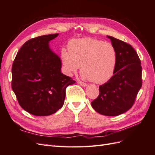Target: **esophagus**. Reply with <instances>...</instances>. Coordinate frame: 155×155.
I'll return each mask as SVG.
<instances>
[{
    "label": "esophagus",
    "instance_id": "obj_1",
    "mask_svg": "<svg viewBox=\"0 0 155 155\" xmlns=\"http://www.w3.org/2000/svg\"><path fill=\"white\" fill-rule=\"evenodd\" d=\"M78 84H80V85L82 86H84V87H85V86H87V84H86V83L83 82H81V81H78Z\"/></svg>",
    "mask_w": 155,
    "mask_h": 155
}]
</instances>
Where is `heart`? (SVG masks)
<instances>
[{
  "instance_id": "1",
  "label": "heart",
  "mask_w": 155,
  "mask_h": 155,
  "mask_svg": "<svg viewBox=\"0 0 155 155\" xmlns=\"http://www.w3.org/2000/svg\"><path fill=\"white\" fill-rule=\"evenodd\" d=\"M61 59L67 74L76 73L81 66L83 78L102 84L114 75L117 52L112 44L84 38L70 41L68 52L62 51Z\"/></svg>"
}]
</instances>
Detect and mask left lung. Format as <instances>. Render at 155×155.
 Masks as SVG:
<instances>
[{"label": "left lung", "instance_id": "1", "mask_svg": "<svg viewBox=\"0 0 155 155\" xmlns=\"http://www.w3.org/2000/svg\"><path fill=\"white\" fill-rule=\"evenodd\" d=\"M117 52L113 77L99 87V96L91 103L96 112L105 116H118L132 107L142 86L141 61L134 48L120 40L107 36Z\"/></svg>", "mask_w": 155, "mask_h": 155}]
</instances>
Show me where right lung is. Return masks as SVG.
<instances>
[{
  "label": "right lung",
  "instance_id": "add662e5",
  "mask_svg": "<svg viewBox=\"0 0 155 155\" xmlns=\"http://www.w3.org/2000/svg\"><path fill=\"white\" fill-rule=\"evenodd\" d=\"M59 34L43 35L23 45L12 68V88L21 107L35 116H48L61 109L65 89L74 81L61 73V61L49 42Z\"/></svg>",
  "mask_w": 155,
  "mask_h": 155
}]
</instances>
